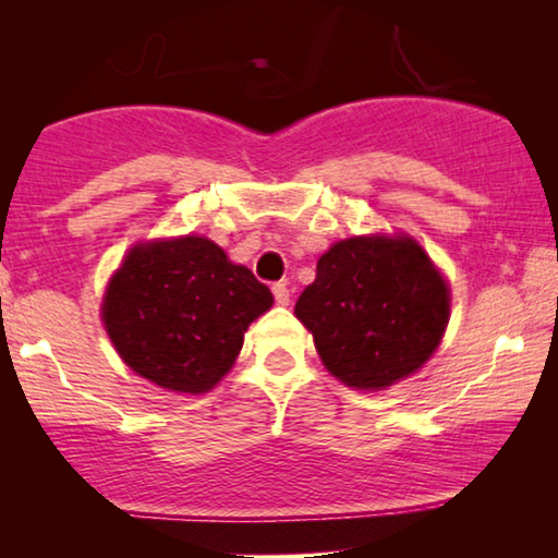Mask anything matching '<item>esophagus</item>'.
Segmentation results:
<instances>
[{
    "mask_svg": "<svg viewBox=\"0 0 558 558\" xmlns=\"http://www.w3.org/2000/svg\"><path fill=\"white\" fill-rule=\"evenodd\" d=\"M271 292H274V300H277V304H281V307H287L289 300H292V292H289L287 281H277V284L271 287Z\"/></svg>",
    "mask_w": 558,
    "mask_h": 558,
    "instance_id": "esophagus-1",
    "label": "esophagus"
}]
</instances>
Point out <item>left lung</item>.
I'll return each instance as SVG.
<instances>
[{
  "label": "left lung",
  "instance_id": "left-lung-1",
  "mask_svg": "<svg viewBox=\"0 0 558 558\" xmlns=\"http://www.w3.org/2000/svg\"><path fill=\"white\" fill-rule=\"evenodd\" d=\"M294 315L335 378L353 388H386L437 350L449 289L411 239H348L319 258Z\"/></svg>",
  "mask_w": 558,
  "mask_h": 558
}]
</instances>
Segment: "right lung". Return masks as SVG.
<instances>
[{"label":"right lung","mask_w":558,"mask_h":558,"mask_svg":"<svg viewBox=\"0 0 558 558\" xmlns=\"http://www.w3.org/2000/svg\"><path fill=\"white\" fill-rule=\"evenodd\" d=\"M274 296L201 235L134 246L111 279L104 323L129 368L180 393L210 391Z\"/></svg>","instance_id":"1"}]
</instances>
